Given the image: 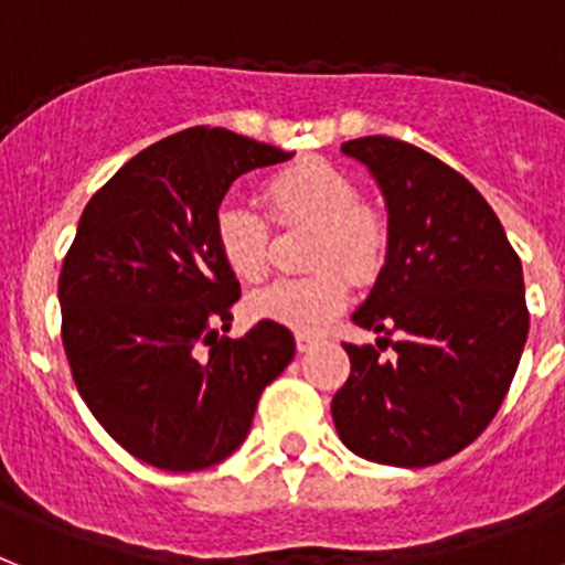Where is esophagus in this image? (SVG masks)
<instances>
[{
  "label": "esophagus",
  "mask_w": 565,
  "mask_h": 565,
  "mask_svg": "<svg viewBox=\"0 0 565 565\" xmlns=\"http://www.w3.org/2000/svg\"><path fill=\"white\" fill-rule=\"evenodd\" d=\"M319 341H321L319 333H298V335H296V348L301 350V353H307V350L316 348Z\"/></svg>",
  "instance_id": "34e87169"
}]
</instances>
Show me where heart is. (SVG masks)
Instances as JSON below:
<instances>
[{
	"mask_svg": "<svg viewBox=\"0 0 565 565\" xmlns=\"http://www.w3.org/2000/svg\"><path fill=\"white\" fill-rule=\"evenodd\" d=\"M260 198L275 224L316 226L310 241L312 275L281 278L255 292L246 310L255 319L275 321L290 330H319L348 305L350 278L379 273L387 249L385 224L362 203L359 186L327 160L307 158L267 178ZM221 260L235 278L260 281L269 273V224L253 206L226 201L217 206L212 224Z\"/></svg>",
	"mask_w": 565,
	"mask_h": 565,
	"instance_id": "heart-1",
	"label": "heart"
}]
</instances>
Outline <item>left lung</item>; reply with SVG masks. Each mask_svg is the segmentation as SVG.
Wrapping results in <instances>:
<instances>
[{"instance_id":"8db88e82","label":"left lung","mask_w":565,"mask_h":565,"mask_svg":"<svg viewBox=\"0 0 565 565\" xmlns=\"http://www.w3.org/2000/svg\"><path fill=\"white\" fill-rule=\"evenodd\" d=\"M387 201V260L353 324L397 350L344 344L333 396L341 443L382 466L425 468L459 454L494 419L525 335L523 267L505 230L457 169L393 137L341 146Z\"/></svg>"}]
</instances>
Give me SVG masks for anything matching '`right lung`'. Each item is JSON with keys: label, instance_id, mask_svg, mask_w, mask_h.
<instances>
[{"label": "right lung", "instance_id": "add662e5", "mask_svg": "<svg viewBox=\"0 0 565 565\" xmlns=\"http://www.w3.org/2000/svg\"><path fill=\"white\" fill-rule=\"evenodd\" d=\"M287 158L194 126L135 154L85 203L60 273L63 348L88 411L149 466L201 471L230 457L292 362V333L275 321L221 335L241 284L212 235L232 180Z\"/></svg>", "mask_w": 565, "mask_h": 565}]
</instances>
